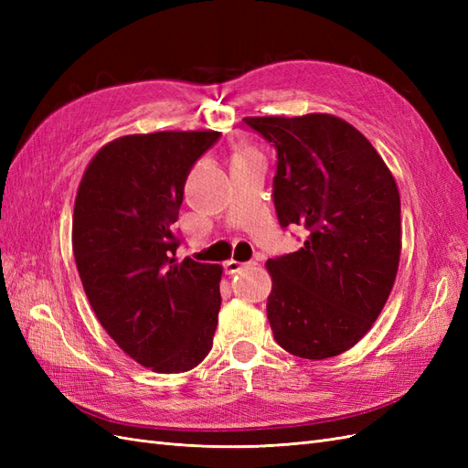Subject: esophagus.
<instances>
[{
    "label": "esophagus",
    "instance_id": "obj_1",
    "mask_svg": "<svg viewBox=\"0 0 468 468\" xmlns=\"http://www.w3.org/2000/svg\"><path fill=\"white\" fill-rule=\"evenodd\" d=\"M253 265H258V260H250V261H246V263L230 260V261H226V263H224L226 271H229V273H238V271H242L244 267H253Z\"/></svg>",
    "mask_w": 468,
    "mask_h": 468
}]
</instances>
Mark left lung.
Instances as JSON below:
<instances>
[{
    "label": "left lung",
    "instance_id": "1",
    "mask_svg": "<svg viewBox=\"0 0 468 468\" xmlns=\"http://www.w3.org/2000/svg\"><path fill=\"white\" fill-rule=\"evenodd\" d=\"M277 152L273 203L281 229H299V251L267 261V318L275 342L325 359L369 332L400 260V195L378 152L342 119L246 117Z\"/></svg>",
    "mask_w": 468,
    "mask_h": 468
}]
</instances>
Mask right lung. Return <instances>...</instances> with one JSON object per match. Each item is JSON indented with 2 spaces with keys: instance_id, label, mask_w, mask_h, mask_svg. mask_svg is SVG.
I'll return each instance as SVG.
<instances>
[{
  "instance_id": "add662e5",
  "label": "right lung",
  "mask_w": 468,
  "mask_h": 468,
  "mask_svg": "<svg viewBox=\"0 0 468 468\" xmlns=\"http://www.w3.org/2000/svg\"><path fill=\"white\" fill-rule=\"evenodd\" d=\"M218 133L112 140L81 177L72 224L81 285L105 332L155 373H183L212 347L220 310L215 263L177 261L176 230L195 162Z\"/></svg>"
}]
</instances>
